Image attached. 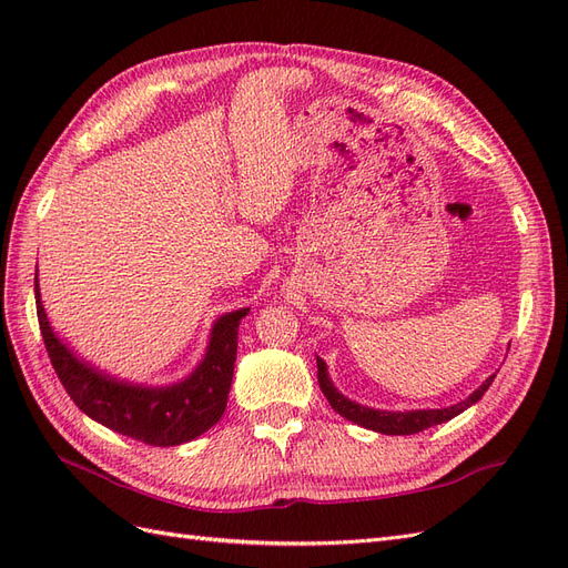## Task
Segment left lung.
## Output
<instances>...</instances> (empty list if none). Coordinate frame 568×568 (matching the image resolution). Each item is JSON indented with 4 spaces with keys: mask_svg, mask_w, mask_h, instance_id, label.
<instances>
[{
    "mask_svg": "<svg viewBox=\"0 0 568 568\" xmlns=\"http://www.w3.org/2000/svg\"><path fill=\"white\" fill-rule=\"evenodd\" d=\"M495 374H490L488 379L480 384L467 400H462L457 405L450 407H440V409H405V412H388V409H374V407H365L359 405L351 398L343 395L334 382L329 372H326V363L322 357H317V382L320 388L324 393V398L329 400V405L334 407V412H338L341 417H346L348 422L357 424V426H365L369 432L376 434H386V436H409V434H419L428 426H436L443 422H450L453 417L462 415L464 409L476 405L480 398H484V393L488 390V386L493 384Z\"/></svg>",
    "mask_w": 568,
    "mask_h": 568,
    "instance_id": "8db88e82",
    "label": "left lung"
}]
</instances>
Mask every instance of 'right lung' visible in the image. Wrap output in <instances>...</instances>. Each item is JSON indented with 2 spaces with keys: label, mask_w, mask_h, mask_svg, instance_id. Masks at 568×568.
<instances>
[{
  "label": "right lung",
  "mask_w": 568,
  "mask_h": 568,
  "mask_svg": "<svg viewBox=\"0 0 568 568\" xmlns=\"http://www.w3.org/2000/svg\"><path fill=\"white\" fill-rule=\"evenodd\" d=\"M36 303L44 346L71 400L90 419L115 434L156 448L182 445L205 434L225 415L236 363L239 324L251 307L215 320L209 348L186 379L168 386H144L97 369L80 359L51 329L36 277Z\"/></svg>",
  "instance_id": "1"
}]
</instances>
